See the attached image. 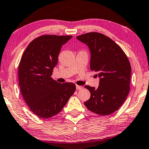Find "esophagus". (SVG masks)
Wrapping results in <instances>:
<instances>
[{
  "instance_id": "obj_1",
  "label": "esophagus",
  "mask_w": 149,
  "mask_h": 149,
  "mask_svg": "<svg viewBox=\"0 0 149 149\" xmlns=\"http://www.w3.org/2000/svg\"><path fill=\"white\" fill-rule=\"evenodd\" d=\"M83 87L80 86H76V89L77 90H80V89H81Z\"/></svg>"
}]
</instances>
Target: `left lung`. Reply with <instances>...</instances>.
Segmentation results:
<instances>
[{
	"mask_svg": "<svg viewBox=\"0 0 149 149\" xmlns=\"http://www.w3.org/2000/svg\"><path fill=\"white\" fill-rule=\"evenodd\" d=\"M90 50V69L97 72L98 88L86 86L91 97L84 105L93 113L108 115L124 103L130 89L131 68L129 59L121 47L110 38L98 32L77 36Z\"/></svg>",
	"mask_w": 149,
	"mask_h": 149,
	"instance_id": "8db88e82",
	"label": "left lung"
}]
</instances>
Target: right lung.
Wrapping results in <instances>:
<instances>
[{"instance_id":"add662e5","label":"right lung","mask_w":149,"mask_h":149,"mask_svg":"<svg viewBox=\"0 0 149 149\" xmlns=\"http://www.w3.org/2000/svg\"><path fill=\"white\" fill-rule=\"evenodd\" d=\"M72 36L44 35L28 44L18 66L21 93L31 111L41 118L62 110L75 91L73 83H58L51 77L62 45Z\"/></svg>"}]
</instances>
